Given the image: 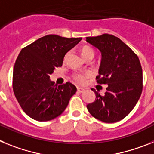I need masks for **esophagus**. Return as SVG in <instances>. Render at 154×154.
Here are the masks:
<instances>
[{"instance_id":"34e87169","label":"esophagus","mask_w":154,"mask_h":154,"mask_svg":"<svg viewBox=\"0 0 154 154\" xmlns=\"http://www.w3.org/2000/svg\"><path fill=\"white\" fill-rule=\"evenodd\" d=\"M85 89L82 88H77V91L79 92V93H83V92H85Z\"/></svg>"}]
</instances>
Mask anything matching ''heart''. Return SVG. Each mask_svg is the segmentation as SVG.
<instances>
[{
    "label": "heart",
    "instance_id": "heart-1",
    "mask_svg": "<svg viewBox=\"0 0 154 154\" xmlns=\"http://www.w3.org/2000/svg\"><path fill=\"white\" fill-rule=\"evenodd\" d=\"M81 55H82V57L84 58H85L89 55L94 56V52L91 48L85 46V47L82 48V49H81ZM89 76H90L89 73H87V74H76V75H74V79L77 81H78L79 83H85V81H86V78Z\"/></svg>",
    "mask_w": 154,
    "mask_h": 154
}]
</instances>
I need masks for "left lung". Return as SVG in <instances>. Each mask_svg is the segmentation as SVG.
Wrapping results in <instances>:
<instances>
[{
    "label": "left lung",
    "mask_w": 154,
    "mask_h": 154,
    "mask_svg": "<svg viewBox=\"0 0 154 154\" xmlns=\"http://www.w3.org/2000/svg\"><path fill=\"white\" fill-rule=\"evenodd\" d=\"M86 41L101 53L97 82L108 85L104 96L92 88L95 101L88 104L87 109L104 122L120 121L130 113L141 95L143 69L140 60L126 44L112 35L87 37Z\"/></svg>",
    "instance_id": "8db88e82"
}]
</instances>
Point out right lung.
<instances>
[{
  "label": "right lung",
  "mask_w": 154,
  "mask_h": 154,
  "mask_svg": "<svg viewBox=\"0 0 154 154\" xmlns=\"http://www.w3.org/2000/svg\"><path fill=\"white\" fill-rule=\"evenodd\" d=\"M81 39L48 35L21 50L13 70V91L30 118L49 121L66 109L77 88L69 82L57 86L49 75L62 66L66 53Z\"/></svg>",
  "instance_id": "right-lung-1"
}]
</instances>
